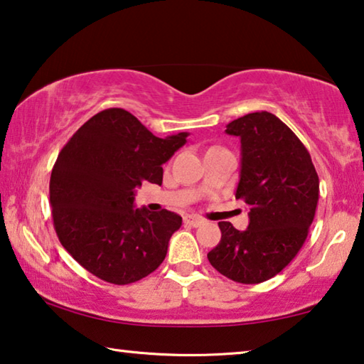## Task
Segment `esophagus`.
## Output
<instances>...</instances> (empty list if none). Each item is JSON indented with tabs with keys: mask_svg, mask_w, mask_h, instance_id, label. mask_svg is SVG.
Masks as SVG:
<instances>
[{
	"mask_svg": "<svg viewBox=\"0 0 364 364\" xmlns=\"http://www.w3.org/2000/svg\"><path fill=\"white\" fill-rule=\"evenodd\" d=\"M183 223L190 225V228H198V225H201L205 221L198 216H186L183 218Z\"/></svg>",
	"mask_w": 364,
	"mask_h": 364,
	"instance_id": "34e87169",
	"label": "esophagus"
}]
</instances>
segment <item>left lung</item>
<instances>
[{
	"mask_svg": "<svg viewBox=\"0 0 364 364\" xmlns=\"http://www.w3.org/2000/svg\"><path fill=\"white\" fill-rule=\"evenodd\" d=\"M240 139L235 198L248 205V228L219 223L221 242L211 266L240 284H259L287 266L305 243L316 213L319 178L305 145L271 112H250L228 124Z\"/></svg>",
	"mask_w": 364,
	"mask_h": 364,
	"instance_id": "obj_1",
	"label": "left lung"
}]
</instances>
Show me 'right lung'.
Listing matches in <instances>:
<instances>
[{
  "mask_svg": "<svg viewBox=\"0 0 364 364\" xmlns=\"http://www.w3.org/2000/svg\"><path fill=\"white\" fill-rule=\"evenodd\" d=\"M187 136L159 139L129 111L109 108L88 119L58 154L53 224L68 253L101 281L132 284L164 261L182 218L135 208V190L145 181L163 183V164Z\"/></svg>",
  "mask_w": 364,
  "mask_h": 364,
  "instance_id": "add662e5",
  "label": "right lung"
}]
</instances>
